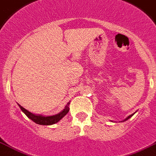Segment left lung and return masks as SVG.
<instances>
[{"mask_svg": "<svg viewBox=\"0 0 156 156\" xmlns=\"http://www.w3.org/2000/svg\"><path fill=\"white\" fill-rule=\"evenodd\" d=\"M134 114H135V113H134ZM134 114H132V115H129V116H127V118H126V119H124V120H123V121H126V120H127V119H130V118H131V117H132V115H134Z\"/></svg>", "mask_w": 156, "mask_h": 156, "instance_id": "left-lung-1", "label": "left lung"}]
</instances>
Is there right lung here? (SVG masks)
Returning a JSON list of instances; mask_svg holds the SVG:
<instances>
[{"mask_svg":"<svg viewBox=\"0 0 156 156\" xmlns=\"http://www.w3.org/2000/svg\"><path fill=\"white\" fill-rule=\"evenodd\" d=\"M69 104L70 102L67 104L64 110L60 112L57 115H52V116H43V115H37L33 114V113L29 112V111H27L26 109L24 108L22 106H20V104H18L20 108L21 109L23 112L29 117V119H31L33 122H35L37 124H41V125H51V124H54V123H57L58 121H60V119H62L64 115H66L67 113L69 112Z\"/></svg>","mask_w":156,"mask_h":156,"instance_id":"1","label":"right lung"}]
</instances>
